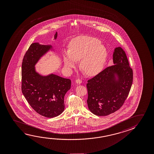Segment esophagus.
Returning <instances> with one entry per match:
<instances>
[{"mask_svg":"<svg viewBox=\"0 0 154 154\" xmlns=\"http://www.w3.org/2000/svg\"><path fill=\"white\" fill-rule=\"evenodd\" d=\"M82 81L81 79H77L76 80V83L78 84H80L82 83Z\"/></svg>","mask_w":154,"mask_h":154,"instance_id":"esophagus-1","label":"esophagus"}]
</instances>
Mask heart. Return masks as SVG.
Wrapping results in <instances>:
<instances>
[{"label": "heart", "instance_id": "heart-1", "mask_svg": "<svg viewBox=\"0 0 154 154\" xmlns=\"http://www.w3.org/2000/svg\"><path fill=\"white\" fill-rule=\"evenodd\" d=\"M107 52L101 41L93 37L78 36L71 41L68 52L63 56V63L69 70L75 68L80 61L81 68L88 76H94L103 68Z\"/></svg>", "mask_w": 154, "mask_h": 154}]
</instances>
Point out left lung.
Masks as SVG:
<instances>
[{
	"instance_id": "1",
	"label": "left lung",
	"mask_w": 154,
	"mask_h": 154,
	"mask_svg": "<svg viewBox=\"0 0 154 154\" xmlns=\"http://www.w3.org/2000/svg\"><path fill=\"white\" fill-rule=\"evenodd\" d=\"M113 66H110L88 81L86 84L89 110L98 116H106L118 111L128 97L133 73L126 53L115 48Z\"/></svg>"
}]
</instances>
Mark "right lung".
Here are the masks:
<instances>
[{"label":"right lung","mask_w":154,"mask_h":154,"mask_svg":"<svg viewBox=\"0 0 154 154\" xmlns=\"http://www.w3.org/2000/svg\"><path fill=\"white\" fill-rule=\"evenodd\" d=\"M57 37L56 32L54 39ZM51 49V45L31 44L23 58L21 69L23 96L34 110L47 118L58 116L64 111V98L71 83L69 79L53 73L42 76L36 71V64Z\"/></svg>","instance_id":"1"}]
</instances>
